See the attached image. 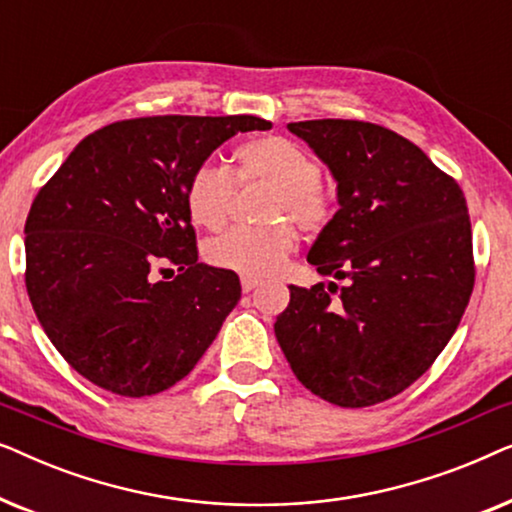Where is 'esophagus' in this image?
<instances>
[{"instance_id": "1", "label": "esophagus", "mask_w": 512, "mask_h": 512, "mask_svg": "<svg viewBox=\"0 0 512 512\" xmlns=\"http://www.w3.org/2000/svg\"><path fill=\"white\" fill-rule=\"evenodd\" d=\"M258 284H261V282H258V279H251V277H242V291H244V293L254 291Z\"/></svg>"}]
</instances>
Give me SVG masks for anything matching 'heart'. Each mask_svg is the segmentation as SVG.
Instances as JSON below:
<instances>
[{"label":"heart","instance_id":"b5f03b06","mask_svg":"<svg viewBox=\"0 0 512 512\" xmlns=\"http://www.w3.org/2000/svg\"><path fill=\"white\" fill-rule=\"evenodd\" d=\"M240 179H258L270 186L263 202V226L233 228L207 242L209 265L235 275L263 279L275 275L296 249V230L317 235L333 216V202L321 184L319 160L289 137L265 135L237 146ZM233 174L216 163L195 167L186 184V209L195 226L219 230L228 221L233 202Z\"/></svg>","mask_w":512,"mask_h":512}]
</instances>
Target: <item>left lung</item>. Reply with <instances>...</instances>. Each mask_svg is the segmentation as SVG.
Masks as SVG:
<instances>
[{"label": "left lung", "mask_w": 512, "mask_h": 512, "mask_svg": "<svg viewBox=\"0 0 512 512\" xmlns=\"http://www.w3.org/2000/svg\"><path fill=\"white\" fill-rule=\"evenodd\" d=\"M286 128L338 184L340 209L307 261L345 286H289L277 342L305 389L368 408L422 377L464 317L475 282L466 198L419 146L382 125L321 118Z\"/></svg>", "instance_id": "1"}]
</instances>
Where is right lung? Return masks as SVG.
<instances>
[{
    "label": "right lung",
    "mask_w": 512,
    "mask_h": 512,
    "mask_svg": "<svg viewBox=\"0 0 512 512\" xmlns=\"http://www.w3.org/2000/svg\"><path fill=\"white\" fill-rule=\"evenodd\" d=\"M270 125L256 116L111 123L81 139L37 193L25 223L27 296L76 373L142 398L195 368L242 286L198 261L188 177L237 132Z\"/></svg>",
    "instance_id": "add662e5"
}]
</instances>
